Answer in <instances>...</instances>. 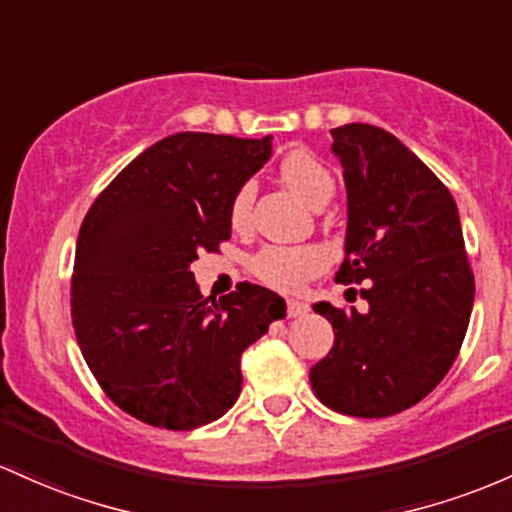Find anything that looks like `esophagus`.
I'll list each match as a JSON object with an SVG mask.
<instances>
[{
	"instance_id": "obj_1",
	"label": "esophagus",
	"mask_w": 512,
	"mask_h": 512,
	"mask_svg": "<svg viewBox=\"0 0 512 512\" xmlns=\"http://www.w3.org/2000/svg\"><path fill=\"white\" fill-rule=\"evenodd\" d=\"M306 313H308V303H303V301H286V316H289V318L306 316Z\"/></svg>"
}]
</instances>
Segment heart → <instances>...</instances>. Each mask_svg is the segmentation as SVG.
<instances>
[{
	"mask_svg": "<svg viewBox=\"0 0 512 512\" xmlns=\"http://www.w3.org/2000/svg\"><path fill=\"white\" fill-rule=\"evenodd\" d=\"M279 177L286 187L308 206H320L333 196L335 182L328 167L311 150L296 148L279 162ZM255 201V184H240L228 209L233 230H245ZM252 274L260 282L279 291H299L308 279L318 277L328 267V252L318 245H267L252 257Z\"/></svg>",
	"mask_w": 512,
	"mask_h": 512,
	"instance_id": "1",
	"label": "heart"
}]
</instances>
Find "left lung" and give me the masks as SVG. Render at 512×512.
<instances>
[{
    "mask_svg": "<svg viewBox=\"0 0 512 512\" xmlns=\"http://www.w3.org/2000/svg\"><path fill=\"white\" fill-rule=\"evenodd\" d=\"M347 187L345 262L335 282L367 284L369 311L320 301L335 342L311 367L333 411L386 418L423 401L459 355L474 274L452 194L396 136L369 123L333 128Z\"/></svg>",
    "mask_w": 512,
    "mask_h": 512,
    "instance_id": "obj_1",
    "label": "left lung"
}]
</instances>
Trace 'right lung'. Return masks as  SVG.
I'll return each mask as SVG.
<instances>
[{"label": "right lung", "mask_w": 512, "mask_h": 512, "mask_svg": "<svg viewBox=\"0 0 512 512\" xmlns=\"http://www.w3.org/2000/svg\"><path fill=\"white\" fill-rule=\"evenodd\" d=\"M269 155V136L174 133L84 216L70 289L77 345L106 396L143 423L194 430L221 418L240 396L243 352L284 318V299L265 286L216 301L189 272L230 238L233 194Z\"/></svg>", "instance_id": "obj_1"}]
</instances>
